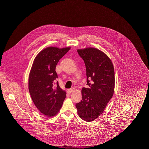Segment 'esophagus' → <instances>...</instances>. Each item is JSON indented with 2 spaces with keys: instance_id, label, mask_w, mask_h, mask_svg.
<instances>
[{
  "instance_id": "obj_1",
  "label": "esophagus",
  "mask_w": 149,
  "mask_h": 149,
  "mask_svg": "<svg viewBox=\"0 0 149 149\" xmlns=\"http://www.w3.org/2000/svg\"><path fill=\"white\" fill-rule=\"evenodd\" d=\"M74 90V88L72 87V88H70L69 89H68V93H71L72 92H73Z\"/></svg>"
}]
</instances>
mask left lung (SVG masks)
Here are the masks:
<instances>
[{"instance_id": "8db88e82", "label": "left lung", "mask_w": 149, "mask_h": 149, "mask_svg": "<svg viewBox=\"0 0 149 149\" xmlns=\"http://www.w3.org/2000/svg\"><path fill=\"white\" fill-rule=\"evenodd\" d=\"M84 61L87 85L81 90L82 100L76 104L78 114L84 120L92 121L104 110L114 93V70L111 60L95 48L78 49Z\"/></svg>"}]
</instances>
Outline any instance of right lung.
Wrapping results in <instances>:
<instances>
[{
	"label": "right lung",
	"instance_id": "right-lung-1",
	"mask_svg": "<svg viewBox=\"0 0 149 149\" xmlns=\"http://www.w3.org/2000/svg\"><path fill=\"white\" fill-rule=\"evenodd\" d=\"M71 47H48L41 51L34 60L29 77V91L35 106L49 117L60 111L66 97L61 88L55 71L59 60Z\"/></svg>",
	"mask_w": 149,
	"mask_h": 149
}]
</instances>
